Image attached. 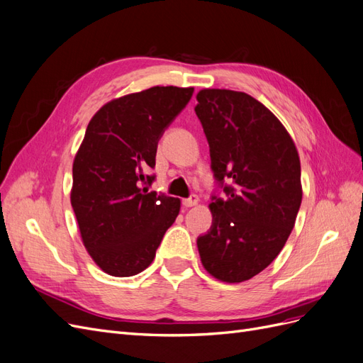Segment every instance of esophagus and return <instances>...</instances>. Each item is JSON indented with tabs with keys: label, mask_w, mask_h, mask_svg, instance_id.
Listing matches in <instances>:
<instances>
[{
	"label": "esophagus",
	"mask_w": 363,
	"mask_h": 363,
	"mask_svg": "<svg viewBox=\"0 0 363 363\" xmlns=\"http://www.w3.org/2000/svg\"><path fill=\"white\" fill-rule=\"evenodd\" d=\"M199 203H200V199L196 195H191L189 199H184L183 200V206L184 207H194V206H196Z\"/></svg>",
	"instance_id": "esophagus-1"
}]
</instances>
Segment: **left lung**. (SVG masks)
<instances>
[{
	"mask_svg": "<svg viewBox=\"0 0 363 363\" xmlns=\"http://www.w3.org/2000/svg\"><path fill=\"white\" fill-rule=\"evenodd\" d=\"M195 113L211 147L227 200L208 204L212 227L196 240L204 269L216 280H250L279 256L303 199L294 139L268 107L245 92L201 89Z\"/></svg>",
	"mask_w": 363,
	"mask_h": 363,
	"instance_id": "1",
	"label": "left lung"
}]
</instances>
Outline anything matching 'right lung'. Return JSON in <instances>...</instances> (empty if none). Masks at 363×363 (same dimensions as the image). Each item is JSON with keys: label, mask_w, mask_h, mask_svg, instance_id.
<instances>
[{"label": "right lung", "mask_w": 363, "mask_h": 363, "mask_svg": "<svg viewBox=\"0 0 363 363\" xmlns=\"http://www.w3.org/2000/svg\"><path fill=\"white\" fill-rule=\"evenodd\" d=\"M194 87L155 86L106 103L72 163L71 206L86 251L106 274L131 277L155 260L180 199L140 188L155 177L157 142Z\"/></svg>", "instance_id": "obj_1"}]
</instances>
